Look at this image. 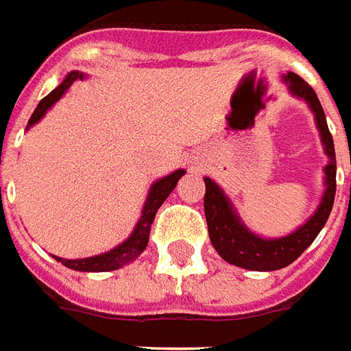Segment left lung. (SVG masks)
Segmentation results:
<instances>
[{
	"mask_svg": "<svg viewBox=\"0 0 351 351\" xmlns=\"http://www.w3.org/2000/svg\"><path fill=\"white\" fill-rule=\"evenodd\" d=\"M284 80L288 84L290 93L303 99L316 117L319 138L326 147V155L329 157V162L326 166V193L322 196L318 209L303 226H299L295 232L284 237L263 239L243 224L228 196L222 193L221 186L209 178H204L206 181L204 211H206L209 239L222 260L243 269L275 271L295 262L308 249V245L316 239L319 230L326 226L333 209L335 191H337V157H335L333 136L327 127L324 108L319 104L318 95L314 93V89L301 76L295 73H288L284 76Z\"/></svg>",
	"mask_w": 351,
	"mask_h": 351,
	"instance_id": "obj_1",
	"label": "left lung"
}]
</instances>
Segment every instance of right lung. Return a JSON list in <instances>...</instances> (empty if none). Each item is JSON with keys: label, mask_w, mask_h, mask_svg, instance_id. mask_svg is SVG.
I'll return each mask as SVG.
<instances>
[{"label": "right lung", "mask_w": 351, "mask_h": 351, "mask_svg": "<svg viewBox=\"0 0 351 351\" xmlns=\"http://www.w3.org/2000/svg\"><path fill=\"white\" fill-rule=\"evenodd\" d=\"M84 74L78 73V71H73V73L67 74V78L61 82L58 88L53 89L52 93H48L39 102V106L35 108V112L29 117V123L27 127H32L35 123L39 121L40 117L45 116L46 110L52 108L53 102H58L63 97V93L67 91L73 82L82 80ZM185 176V170H176L170 176L166 178L158 179L155 181L149 189V194H147V200L144 204V209H142V217L138 221L136 228L134 232L130 234V237L127 241H123L121 245H117L116 249L108 250L104 254H99V256H91V258H82V260H65V258H58L53 256L58 262H61L65 267L74 271H86V273H104V271H114L119 269L123 265L130 263L134 258H138L147 247V241H149V232H151V224H153V219L157 215L158 207L162 206V202L170 196L178 181Z\"/></svg>", "instance_id": "right-lung-1"}]
</instances>
